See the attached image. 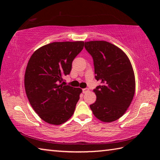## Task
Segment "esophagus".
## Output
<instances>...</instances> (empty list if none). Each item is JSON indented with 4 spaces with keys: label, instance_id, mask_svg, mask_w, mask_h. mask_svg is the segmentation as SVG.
<instances>
[{
    "label": "esophagus",
    "instance_id": "obj_1",
    "mask_svg": "<svg viewBox=\"0 0 160 160\" xmlns=\"http://www.w3.org/2000/svg\"><path fill=\"white\" fill-rule=\"evenodd\" d=\"M89 90H89V88H84V89H82V92L84 94H85L87 92H88Z\"/></svg>",
    "mask_w": 160,
    "mask_h": 160
}]
</instances>
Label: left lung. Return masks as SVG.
<instances>
[{"mask_svg":"<svg viewBox=\"0 0 160 160\" xmlns=\"http://www.w3.org/2000/svg\"><path fill=\"white\" fill-rule=\"evenodd\" d=\"M85 47L93 58L95 79L101 82L93 90L97 100L90 109L99 120L112 122L125 113L133 99L135 80L131 61L109 42H85Z\"/></svg>","mask_w":160,"mask_h":160,"instance_id":"obj_1","label":"left lung"}]
</instances>
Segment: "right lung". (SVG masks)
<instances>
[{
  "instance_id": "right-lung-1",
  "label": "right lung",
  "mask_w": 160,
  "mask_h": 160,
  "mask_svg": "<svg viewBox=\"0 0 160 160\" xmlns=\"http://www.w3.org/2000/svg\"><path fill=\"white\" fill-rule=\"evenodd\" d=\"M83 47L82 41L53 42L38 48L29 58L25 74L26 94L35 112L48 123L60 125L73 114L82 90L62 82Z\"/></svg>"
}]
</instances>
